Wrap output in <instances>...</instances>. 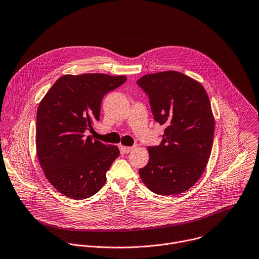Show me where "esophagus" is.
Instances as JSON below:
<instances>
[{
	"label": "esophagus",
	"instance_id": "obj_1",
	"mask_svg": "<svg viewBox=\"0 0 259 259\" xmlns=\"http://www.w3.org/2000/svg\"><path fill=\"white\" fill-rule=\"evenodd\" d=\"M120 148L125 153H128V152H131L134 149V147H128V146H120Z\"/></svg>",
	"mask_w": 259,
	"mask_h": 259
}]
</instances>
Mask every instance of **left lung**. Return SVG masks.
I'll return each instance as SVG.
<instances>
[{"instance_id": "left-lung-1", "label": "left lung", "mask_w": 259, "mask_h": 259, "mask_svg": "<svg viewBox=\"0 0 259 259\" xmlns=\"http://www.w3.org/2000/svg\"><path fill=\"white\" fill-rule=\"evenodd\" d=\"M137 83L149 97L154 120L165 125L161 144L148 147L140 177L156 194H180L198 181L211 155L215 120L209 97L198 81L176 71L147 74Z\"/></svg>"}]
</instances>
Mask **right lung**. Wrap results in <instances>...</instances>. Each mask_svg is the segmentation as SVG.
Returning a JSON list of instances; mask_svg holds the SVG:
<instances>
[{
	"instance_id": "obj_1",
	"label": "right lung",
	"mask_w": 259,
	"mask_h": 259,
	"mask_svg": "<svg viewBox=\"0 0 259 259\" xmlns=\"http://www.w3.org/2000/svg\"><path fill=\"white\" fill-rule=\"evenodd\" d=\"M126 81L107 74L64 75L39 104L36 149L44 175L57 190L74 199L96 194L106 183V173L119 155L86 131L100 120L103 97Z\"/></svg>"
}]
</instances>
